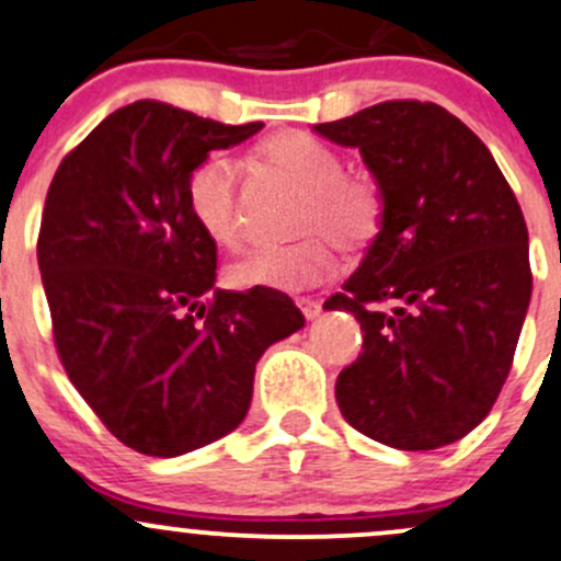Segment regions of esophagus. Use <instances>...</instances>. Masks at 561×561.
I'll list each match as a JSON object with an SVG mask.
<instances>
[{
	"instance_id": "1",
	"label": "esophagus",
	"mask_w": 561,
	"mask_h": 561,
	"mask_svg": "<svg viewBox=\"0 0 561 561\" xmlns=\"http://www.w3.org/2000/svg\"><path fill=\"white\" fill-rule=\"evenodd\" d=\"M297 305H299V310H302L305 319H308V321L319 319V313H321V302H316V299H299Z\"/></svg>"
}]
</instances>
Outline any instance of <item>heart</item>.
I'll use <instances>...</instances> for the list:
<instances>
[{"label": "heart", "instance_id": "b5f03b06", "mask_svg": "<svg viewBox=\"0 0 561 561\" xmlns=\"http://www.w3.org/2000/svg\"><path fill=\"white\" fill-rule=\"evenodd\" d=\"M259 158L286 176L302 198L294 213L291 245H262L231 262L229 280L240 288H302L332 273V242L359 251L381 226V191L370 176L343 171V154L308 133H278L259 147ZM234 160L213 154L187 180V209L204 234L226 248L245 240Z\"/></svg>", "mask_w": 561, "mask_h": 561}]
</instances>
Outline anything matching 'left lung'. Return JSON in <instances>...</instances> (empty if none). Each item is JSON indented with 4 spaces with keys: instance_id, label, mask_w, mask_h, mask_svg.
Returning <instances> with one entry per match:
<instances>
[{
    "instance_id": "left-lung-1",
    "label": "left lung",
    "mask_w": 561,
    "mask_h": 561,
    "mask_svg": "<svg viewBox=\"0 0 561 561\" xmlns=\"http://www.w3.org/2000/svg\"><path fill=\"white\" fill-rule=\"evenodd\" d=\"M357 147L381 191V226L327 310L365 332L335 398L352 428L436 450L485 420L531 297L529 231L485 144L436 103L387 100L313 125Z\"/></svg>"
}]
</instances>
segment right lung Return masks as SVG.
Wrapping results in <instances>:
<instances>
[{
  "instance_id": "obj_1",
  "label": "right lung",
  "mask_w": 561,
  "mask_h": 561,
  "mask_svg": "<svg viewBox=\"0 0 561 561\" xmlns=\"http://www.w3.org/2000/svg\"><path fill=\"white\" fill-rule=\"evenodd\" d=\"M262 127L136 100L48 187L37 264L59 359L105 428L144 456L231 434L262 354L305 324L286 294L215 288L218 248L187 209L193 169Z\"/></svg>"
}]
</instances>
